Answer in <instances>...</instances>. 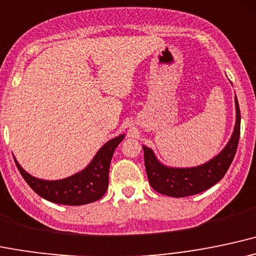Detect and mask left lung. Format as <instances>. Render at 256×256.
I'll return each mask as SVG.
<instances>
[{"mask_svg": "<svg viewBox=\"0 0 256 256\" xmlns=\"http://www.w3.org/2000/svg\"><path fill=\"white\" fill-rule=\"evenodd\" d=\"M236 102V124L228 145L218 156L194 168H170L160 162L151 148L142 146L148 182L154 191L170 197H186L200 194L219 182L226 174L236 154L240 133V111Z\"/></svg>", "mask_w": 256, "mask_h": 256, "instance_id": "obj_1", "label": "left lung"}]
</instances>
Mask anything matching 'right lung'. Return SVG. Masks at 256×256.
<instances>
[{"instance_id": "1", "label": "right lung", "mask_w": 256, "mask_h": 256, "mask_svg": "<svg viewBox=\"0 0 256 256\" xmlns=\"http://www.w3.org/2000/svg\"><path fill=\"white\" fill-rule=\"evenodd\" d=\"M124 134L108 140L98 151L87 168L62 180H41L32 176L16 160L20 174L28 185L38 196L50 202L65 206H82L96 202L105 194L108 186V169L114 148L122 142Z\"/></svg>"}]
</instances>
